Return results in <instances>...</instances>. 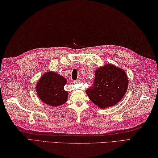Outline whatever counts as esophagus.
Instances as JSON below:
<instances>
[{
    "label": "esophagus",
    "instance_id": "34e87169",
    "mask_svg": "<svg viewBox=\"0 0 158 158\" xmlns=\"http://www.w3.org/2000/svg\"><path fill=\"white\" fill-rule=\"evenodd\" d=\"M80 82H81V81H80L79 79H77V80H76V81H74L73 83H75V84H77V83H79Z\"/></svg>",
    "mask_w": 158,
    "mask_h": 158
}]
</instances>
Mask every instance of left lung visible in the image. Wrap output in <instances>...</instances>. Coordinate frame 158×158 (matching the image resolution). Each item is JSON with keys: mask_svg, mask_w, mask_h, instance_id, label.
I'll return each instance as SVG.
<instances>
[{"mask_svg": "<svg viewBox=\"0 0 158 158\" xmlns=\"http://www.w3.org/2000/svg\"><path fill=\"white\" fill-rule=\"evenodd\" d=\"M127 80L123 70L106 64L96 70L94 81L86 94L93 103L105 109L122 100L127 91Z\"/></svg>", "mask_w": 158, "mask_h": 158, "instance_id": "8db88e82", "label": "left lung"}]
</instances>
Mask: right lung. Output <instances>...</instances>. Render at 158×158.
<instances>
[{
  "mask_svg": "<svg viewBox=\"0 0 158 158\" xmlns=\"http://www.w3.org/2000/svg\"><path fill=\"white\" fill-rule=\"evenodd\" d=\"M66 79L52 71L44 74L36 86L37 94L42 101L53 106H58L66 102L68 93L64 89Z\"/></svg>",
  "mask_w": 158,
  "mask_h": 158,
  "instance_id": "add662e5",
  "label": "right lung"
}]
</instances>
